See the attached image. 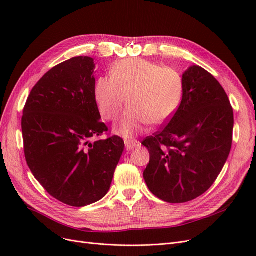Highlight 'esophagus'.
<instances>
[{
	"instance_id": "esophagus-1",
	"label": "esophagus",
	"mask_w": 256,
	"mask_h": 256,
	"mask_svg": "<svg viewBox=\"0 0 256 256\" xmlns=\"http://www.w3.org/2000/svg\"><path fill=\"white\" fill-rule=\"evenodd\" d=\"M125 145H126L127 150H132L134 148H136V147L140 145V143H138V141L136 140H126Z\"/></svg>"
}]
</instances>
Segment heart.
Listing matches in <instances>:
<instances>
[{
	"instance_id": "1",
	"label": "heart",
	"mask_w": 256,
	"mask_h": 256,
	"mask_svg": "<svg viewBox=\"0 0 256 256\" xmlns=\"http://www.w3.org/2000/svg\"><path fill=\"white\" fill-rule=\"evenodd\" d=\"M184 95V82L174 69L164 68L144 58H127L116 63L111 76H100L94 97L102 118H118L124 106H129L114 125V131L132 138L150 124L161 125L174 115Z\"/></svg>"
}]
</instances>
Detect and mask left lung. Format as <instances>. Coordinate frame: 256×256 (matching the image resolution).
Masks as SVG:
<instances>
[{"label":"left lung","instance_id":"left-lung-1","mask_svg":"<svg viewBox=\"0 0 256 256\" xmlns=\"http://www.w3.org/2000/svg\"><path fill=\"white\" fill-rule=\"evenodd\" d=\"M184 95L168 125L142 144L150 152L143 177L152 194L184 203L212 187L232 147L234 113L212 74L198 65L182 74Z\"/></svg>","mask_w":256,"mask_h":256}]
</instances>
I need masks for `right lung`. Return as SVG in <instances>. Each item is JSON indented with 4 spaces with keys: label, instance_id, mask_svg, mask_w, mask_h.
<instances>
[{
    "label": "right lung",
    "instance_id": "right-lung-1",
    "mask_svg": "<svg viewBox=\"0 0 256 256\" xmlns=\"http://www.w3.org/2000/svg\"><path fill=\"white\" fill-rule=\"evenodd\" d=\"M94 58L53 67L30 90L21 122L24 154L34 177L69 206L102 200L124 152L122 138L90 142L108 131L94 97Z\"/></svg>",
    "mask_w": 256,
    "mask_h": 256
}]
</instances>
